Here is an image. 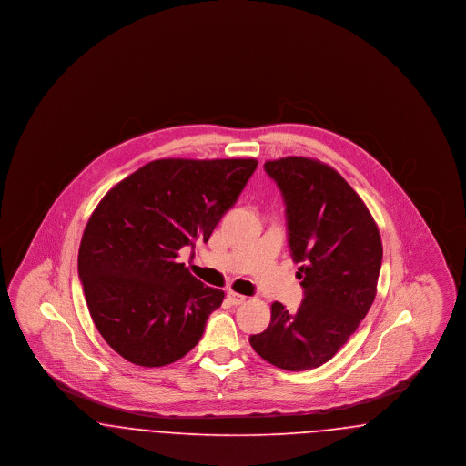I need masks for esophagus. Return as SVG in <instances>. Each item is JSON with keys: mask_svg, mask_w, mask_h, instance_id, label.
Masks as SVG:
<instances>
[{"mask_svg": "<svg viewBox=\"0 0 466 466\" xmlns=\"http://www.w3.org/2000/svg\"><path fill=\"white\" fill-rule=\"evenodd\" d=\"M227 297H228V300H230L232 306H241L243 302H246V297H244V295L236 293V291H232V289L227 293Z\"/></svg>", "mask_w": 466, "mask_h": 466, "instance_id": "obj_1", "label": "esophagus"}]
</instances>
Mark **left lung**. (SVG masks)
I'll list each match as a JSON object with an SVG mask.
<instances>
[{"mask_svg": "<svg viewBox=\"0 0 466 466\" xmlns=\"http://www.w3.org/2000/svg\"><path fill=\"white\" fill-rule=\"evenodd\" d=\"M264 167L287 206L304 300L295 314L274 302L270 325L251 335L249 344L278 369L309 370L327 363L370 309L382 262L380 234L365 202L330 166L285 157Z\"/></svg>", "mask_w": 466, "mask_h": 466, "instance_id": "obj_1", "label": "left lung"}]
</instances>
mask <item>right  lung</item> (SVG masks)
I'll use <instances>...</instances> for the list:
<instances>
[{"mask_svg":"<svg viewBox=\"0 0 466 466\" xmlns=\"http://www.w3.org/2000/svg\"><path fill=\"white\" fill-rule=\"evenodd\" d=\"M257 166L255 158H160L97 204L78 249V276L113 351L139 367H164L196 348L225 293L194 278L179 249L208 243Z\"/></svg>","mask_w":466,"mask_h":466,"instance_id":"obj_1","label":"right lung"}]
</instances>
